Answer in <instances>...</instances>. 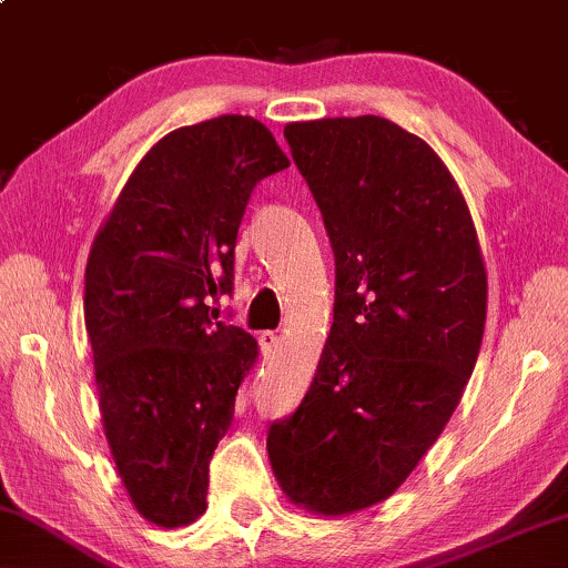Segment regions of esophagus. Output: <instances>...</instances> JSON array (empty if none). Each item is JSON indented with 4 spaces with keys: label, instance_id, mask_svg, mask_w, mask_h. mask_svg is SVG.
<instances>
[{
    "label": "esophagus",
    "instance_id": "esophagus-1",
    "mask_svg": "<svg viewBox=\"0 0 568 568\" xmlns=\"http://www.w3.org/2000/svg\"><path fill=\"white\" fill-rule=\"evenodd\" d=\"M257 342H261L263 353H273V349H276V345H278V334L276 332H261Z\"/></svg>",
    "mask_w": 568,
    "mask_h": 568
}]
</instances>
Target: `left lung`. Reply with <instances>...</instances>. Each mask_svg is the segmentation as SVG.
Segmentation results:
<instances>
[{"label":"left lung","mask_w":568,"mask_h":568,"mask_svg":"<svg viewBox=\"0 0 568 568\" xmlns=\"http://www.w3.org/2000/svg\"><path fill=\"white\" fill-rule=\"evenodd\" d=\"M334 250V324L300 408L268 429L295 506L387 500L450 422L477 363L487 271L471 213L424 139L379 115L286 123Z\"/></svg>","instance_id":"obj_1"}]
</instances>
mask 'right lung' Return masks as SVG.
I'll list each match as a JSON object with an SVG mask.
<instances>
[{
    "instance_id": "1",
    "label": "right lung",
    "mask_w": 568,
    "mask_h": 568,
    "mask_svg": "<svg viewBox=\"0 0 568 568\" xmlns=\"http://www.w3.org/2000/svg\"><path fill=\"white\" fill-rule=\"evenodd\" d=\"M290 160L261 121L221 115L171 131L134 168L97 231L83 318L104 437L139 514L186 527L234 422L257 342L219 321L255 184Z\"/></svg>"
}]
</instances>
